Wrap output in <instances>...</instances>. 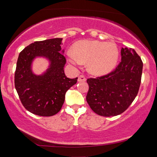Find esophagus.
Segmentation results:
<instances>
[{
	"label": "esophagus",
	"mask_w": 157,
	"mask_h": 157,
	"mask_svg": "<svg viewBox=\"0 0 157 157\" xmlns=\"http://www.w3.org/2000/svg\"><path fill=\"white\" fill-rule=\"evenodd\" d=\"M86 80V78H85L84 75H81L79 76L78 82H85Z\"/></svg>",
	"instance_id": "obj_1"
}]
</instances>
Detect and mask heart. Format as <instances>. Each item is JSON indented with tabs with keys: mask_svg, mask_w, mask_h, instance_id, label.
Masks as SVG:
<instances>
[{
	"mask_svg": "<svg viewBox=\"0 0 157 157\" xmlns=\"http://www.w3.org/2000/svg\"><path fill=\"white\" fill-rule=\"evenodd\" d=\"M68 61L75 66L87 62L88 70L95 75H103L112 71L118 60L119 50L112 42L83 41L74 46V51L68 50Z\"/></svg>",
	"mask_w": 157,
	"mask_h": 157,
	"instance_id": "b5f03b06",
	"label": "heart"
}]
</instances>
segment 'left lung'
I'll use <instances>...</instances> for the list:
<instances>
[{"instance_id": "8db88e82", "label": "left lung", "mask_w": 157, "mask_h": 157, "mask_svg": "<svg viewBox=\"0 0 157 157\" xmlns=\"http://www.w3.org/2000/svg\"><path fill=\"white\" fill-rule=\"evenodd\" d=\"M121 61L107 75L87 79L86 101L98 115L118 116L136 97L141 82L143 62L133 48H122Z\"/></svg>"}]
</instances>
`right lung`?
<instances>
[{
  "label": "right lung",
  "mask_w": 157,
  "mask_h": 157,
  "mask_svg": "<svg viewBox=\"0 0 157 157\" xmlns=\"http://www.w3.org/2000/svg\"><path fill=\"white\" fill-rule=\"evenodd\" d=\"M62 38L35 41L18 55L14 85L21 102L26 109L40 116H52L61 110L66 92L77 83L78 78H68L63 67L66 62L61 53ZM36 56H45L51 62L44 75L31 72V64Z\"/></svg>",
  "instance_id": "right-lung-1"
}]
</instances>
